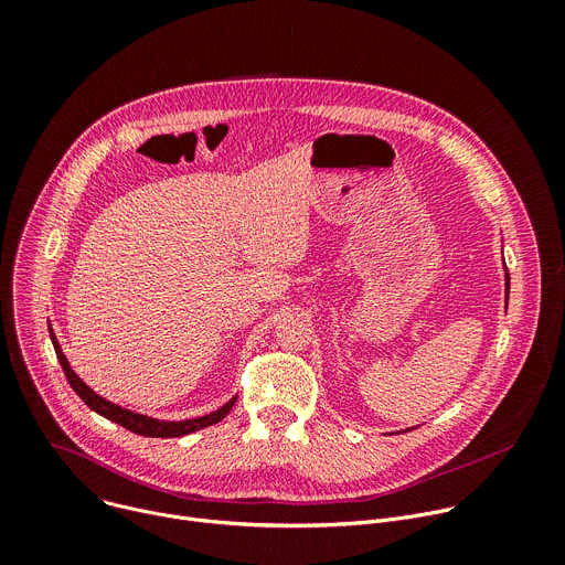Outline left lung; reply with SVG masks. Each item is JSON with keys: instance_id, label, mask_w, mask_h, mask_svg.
<instances>
[{"instance_id": "left-lung-1", "label": "left lung", "mask_w": 565, "mask_h": 565, "mask_svg": "<svg viewBox=\"0 0 565 565\" xmlns=\"http://www.w3.org/2000/svg\"><path fill=\"white\" fill-rule=\"evenodd\" d=\"M505 286H508V295H510V275H505Z\"/></svg>"}]
</instances>
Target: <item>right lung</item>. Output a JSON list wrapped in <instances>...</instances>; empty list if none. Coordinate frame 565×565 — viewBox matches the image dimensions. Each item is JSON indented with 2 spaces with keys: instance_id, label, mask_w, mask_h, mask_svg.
Returning a JSON list of instances; mask_svg holds the SVG:
<instances>
[{
  "instance_id": "obj_1",
  "label": "right lung",
  "mask_w": 565,
  "mask_h": 565,
  "mask_svg": "<svg viewBox=\"0 0 565 565\" xmlns=\"http://www.w3.org/2000/svg\"><path fill=\"white\" fill-rule=\"evenodd\" d=\"M51 340H53L55 355H57V360H60V366H62V371H64L68 384L73 386V391H75L79 397H83L85 405H87L89 409H94L96 414H100V416L114 420L116 425H120V427H125V429H129V431H134V434H138V436H149V438H179V436H188V434H192V431H199V429H203V427H210V425L221 423V420L230 414V409L234 407V402H236V397H232V399L227 402V405H223V407L216 409L214 414H207V416L194 418V420H181V423H166V420H156V418L140 416V414H134V412L122 409V407H118V405H111L109 399H105V397H100L98 393H94L83 380H79V377L71 371V366H68V362H66V358H64V353H62V349H60V344H57V340H55L53 333H51Z\"/></svg>"
}]
</instances>
